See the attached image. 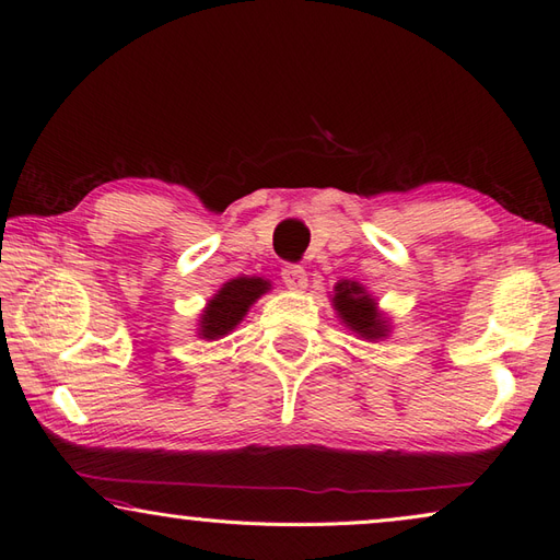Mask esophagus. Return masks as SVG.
Instances as JSON below:
<instances>
[{
	"mask_svg": "<svg viewBox=\"0 0 560 560\" xmlns=\"http://www.w3.org/2000/svg\"><path fill=\"white\" fill-rule=\"evenodd\" d=\"M281 279L285 283V289L291 291H305L307 289V275L301 265H285L281 269Z\"/></svg>",
	"mask_w": 560,
	"mask_h": 560,
	"instance_id": "obj_1",
	"label": "esophagus"
}]
</instances>
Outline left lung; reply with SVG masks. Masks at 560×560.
Segmentation results:
<instances>
[{"mask_svg":"<svg viewBox=\"0 0 560 560\" xmlns=\"http://www.w3.org/2000/svg\"><path fill=\"white\" fill-rule=\"evenodd\" d=\"M334 291H336L331 298L334 310L339 312V317L343 319V324L350 331H355L368 341L384 339L388 334L386 317H382V312L376 310L374 298L362 289L360 283L343 279L334 285Z\"/></svg>","mask_w":560,"mask_h":560,"instance_id":"1","label":"left lung"}]
</instances>
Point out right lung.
<instances>
[{
	"label": "right lung",
	"mask_w": 560,
	"mask_h": 560,
	"mask_svg": "<svg viewBox=\"0 0 560 560\" xmlns=\"http://www.w3.org/2000/svg\"><path fill=\"white\" fill-rule=\"evenodd\" d=\"M267 291H269V281L259 277H238V279L226 281L202 310L200 329H198L200 339L214 341L236 329V324L248 315L250 305Z\"/></svg>",
	"instance_id": "add662e5"
}]
</instances>
